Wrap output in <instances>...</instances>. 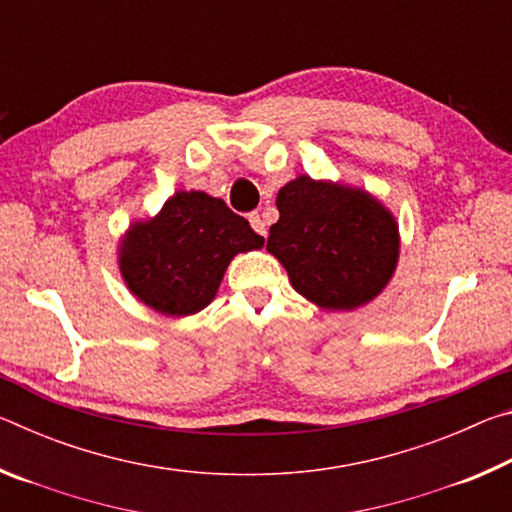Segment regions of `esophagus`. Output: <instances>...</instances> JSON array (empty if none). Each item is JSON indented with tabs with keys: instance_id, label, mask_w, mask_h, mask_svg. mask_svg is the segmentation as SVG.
Masks as SVG:
<instances>
[{
	"instance_id": "1",
	"label": "esophagus",
	"mask_w": 512,
	"mask_h": 512,
	"mask_svg": "<svg viewBox=\"0 0 512 512\" xmlns=\"http://www.w3.org/2000/svg\"><path fill=\"white\" fill-rule=\"evenodd\" d=\"M248 221H250V225H253V230L257 232L259 237H266V223H264L262 216H259L257 212H253V214L248 216Z\"/></svg>"
}]
</instances>
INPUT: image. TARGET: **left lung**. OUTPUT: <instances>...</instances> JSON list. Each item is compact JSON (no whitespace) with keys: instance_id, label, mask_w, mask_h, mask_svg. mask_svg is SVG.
<instances>
[{"instance_id":"left-lung-1","label":"left lung","mask_w":512,"mask_h":512,"mask_svg":"<svg viewBox=\"0 0 512 512\" xmlns=\"http://www.w3.org/2000/svg\"><path fill=\"white\" fill-rule=\"evenodd\" d=\"M280 219L266 250L287 268L300 296L323 309L366 305L393 277L400 235L377 198L298 176L277 192Z\"/></svg>"}]
</instances>
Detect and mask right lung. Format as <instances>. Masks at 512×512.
<instances>
[{
	"instance_id": "1",
	"label": "right lung",
	"mask_w": 512,
	"mask_h": 512,
	"mask_svg": "<svg viewBox=\"0 0 512 512\" xmlns=\"http://www.w3.org/2000/svg\"><path fill=\"white\" fill-rule=\"evenodd\" d=\"M264 246L221 198L173 194L151 221L133 223L119 246V268L137 298L167 316H189L214 300L237 253Z\"/></svg>"
}]
</instances>
